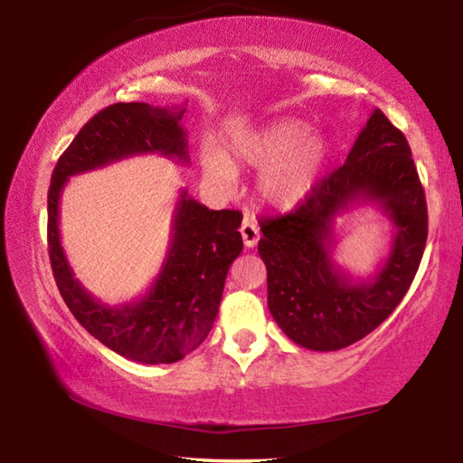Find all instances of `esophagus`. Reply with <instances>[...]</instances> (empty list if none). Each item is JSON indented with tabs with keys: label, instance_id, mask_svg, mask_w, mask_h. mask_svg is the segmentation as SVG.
Instances as JSON below:
<instances>
[{
	"label": "esophagus",
	"instance_id": "1",
	"mask_svg": "<svg viewBox=\"0 0 463 463\" xmlns=\"http://www.w3.org/2000/svg\"><path fill=\"white\" fill-rule=\"evenodd\" d=\"M241 237H242V242H245V247L253 249L257 245V241H260V229H257L255 222L245 221L241 226Z\"/></svg>",
	"mask_w": 463,
	"mask_h": 463
}]
</instances>
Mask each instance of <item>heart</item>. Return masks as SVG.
<instances>
[{
  "mask_svg": "<svg viewBox=\"0 0 463 463\" xmlns=\"http://www.w3.org/2000/svg\"><path fill=\"white\" fill-rule=\"evenodd\" d=\"M234 159L250 169H263L257 182L261 200L273 208L289 210L308 198L333 156L325 137L312 135V127L300 118H278L239 137L232 145ZM202 171L210 184L232 190L239 174L214 146L202 153Z\"/></svg>",
  "mask_w": 463,
  "mask_h": 463,
  "instance_id": "b5f03b06",
  "label": "heart"
}]
</instances>
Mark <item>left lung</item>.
I'll list each match as a JSON object with an SVG mask.
<instances>
[{
  "mask_svg": "<svg viewBox=\"0 0 463 463\" xmlns=\"http://www.w3.org/2000/svg\"><path fill=\"white\" fill-rule=\"evenodd\" d=\"M370 203L395 226L391 250L370 279L332 260L334 221ZM273 320L300 347L336 351L370 335L409 292L427 242L425 190L411 146L373 109L347 161L320 179L294 213L261 222Z\"/></svg>",
  "mask_w": 463,
  "mask_h": 463,
  "instance_id": "1",
  "label": "left lung"
}]
</instances>
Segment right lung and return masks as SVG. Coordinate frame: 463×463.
<instances>
[{"label": "right lung", "mask_w": 463, "mask_h": 463, "mask_svg": "<svg viewBox=\"0 0 463 463\" xmlns=\"http://www.w3.org/2000/svg\"><path fill=\"white\" fill-rule=\"evenodd\" d=\"M184 106L114 104L80 130L54 165L49 187V255L62 300L90 335L138 364H175L206 339L221 307L224 279L242 250L237 210H210L179 192L169 247L151 288L109 307L85 289L61 245V195L69 177L135 155L156 153L187 165Z\"/></svg>", "instance_id": "1"}]
</instances>
